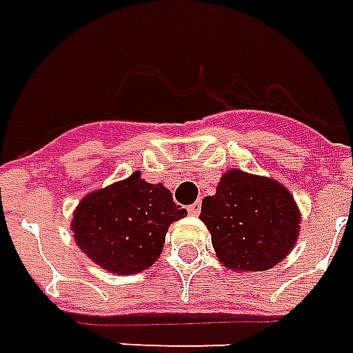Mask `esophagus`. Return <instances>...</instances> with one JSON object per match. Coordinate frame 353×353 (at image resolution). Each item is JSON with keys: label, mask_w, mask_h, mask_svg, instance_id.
<instances>
[{"label": "esophagus", "mask_w": 353, "mask_h": 353, "mask_svg": "<svg viewBox=\"0 0 353 353\" xmlns=\"http://www.w3.org/2000/svg\"><path fill=\"white\" fill-rule=\"evenodd\" d=\"M200 210H202V204H200V202H194L192 205H188V214L190 215H198L200 214Z\"/></svg>", "instance_id": "1"}]
</instances>
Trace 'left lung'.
<instances>
[{
    "instance_id": "obj_1",
    "label": "left lung",
    "mask_w": 353,
    "mask_h": 353,
    "mask_svg": "<svg viewBox=\"0 0 353 353\" xmlns=\"http://www.w3.org/2000/svg\"><path fill=\"white\" fill-rule=\"evenodd\" d=\"M200 219L219 262L233 272L270 270L299 239L301 212L276 179L229 169L214 196L202 200Z\"/></svg>"
}]
</instances>
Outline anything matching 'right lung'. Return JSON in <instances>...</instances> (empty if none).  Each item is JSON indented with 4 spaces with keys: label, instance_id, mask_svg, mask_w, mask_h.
I'll return each mask as SVG.
<instances>
[{
    "label": "right lung",
    "instance_id": "1",
    "mask_svg": "<svg viewBox=\"0 0 353 353\" xmlns=\"http://www.w3.org/2000/svg\"><path fill=\"white\" fill-rule=\"evenodd\" d=\"M186 215L163 184L141 172L89 192L73 212L77 247L97 266L118 276L148 270L159 259L169 225Z\"/></svg>",
    "mask_w": 353,
    "mask_h": 353
}]
</instances>
